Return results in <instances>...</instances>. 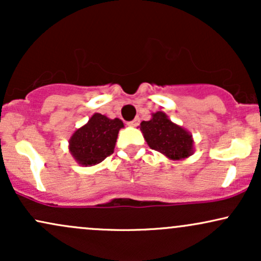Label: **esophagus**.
<instances>
[{
	"label": "esophagus",
	"mask_w": 261,
	"mask_h": 261,
	"mask_svg": "<svg viewBox=\"0 0 261 261\" xmlns=\"http://www.w3.org/2000/svg\"><path fill=\"white\" fill-rule=\"evenodd\" d=\"M128 125H130V126H137V125L140 124V118L139 116H137V118H135L134 120H131V121H128L127 122Z\"/></svg>",
	"instance_id": "esophagus-1"
}]
</instances>
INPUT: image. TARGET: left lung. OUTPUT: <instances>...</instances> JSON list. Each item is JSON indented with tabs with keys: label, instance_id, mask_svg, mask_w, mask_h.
I'll return each instance as SVG.
<instances>
[{
	"label": "left lung",
	"instance_id": "1",
	"mask_svg": "<svg viewBox=\"0 0 261 261\" xmlns=\"http://www.w3.org/2000/svg\"><path fill=\"white\" fill-rule=\"evenodd\" d=\"M140 128L149 147L170 160L187 158L193 152L191 135L173 124L163 112L154 113L151 120L141 122Z\"/></svg>",
	"mask_w": 261,
	"mask_h": 261
}]
</instances>
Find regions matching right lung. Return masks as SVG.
I'll use <instances>...</instances> for the list:
<instances>
[{
	"instance_id": "right-lung-1",
	"label": "right lung",
	"mask_w": 261,
	"mask_h": 261,
	"mask_svg": "<svg viewBox=\"0 0 261 261\" xmlns=\"http://www.w3.org/2000/svg\"><path fill=\"white\" fill-rule=\"evenodd\" d=\"M124 127L120 119H109L94 114L85 126L72 135L70 152L82 166H94L113 154L119 130Z\"/></svg>"
}]
</instances>
